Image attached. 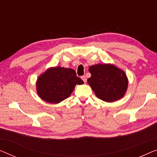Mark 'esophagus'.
<instances>
[{
    "mask_svg": "<svg viewBox=\"0 0 157 157\" xmlns=\"http://www.w3.org/2000/svg\"><path fill=\"white\" fill-rule=\"evenodd\" d=\"M81 78H82V79L84 82H86V78L85 76H82Z\"/></svg>",
    "mask_w": 157,
    "mask_h": 157,
    "instance_id": "1",
    "label": "esophagus"
}]
</instances>
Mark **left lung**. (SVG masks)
Segmentation results:
<instances>
[{
  "label": "left lung",
  "mask_w": 157,
  "mask_h": 157,
  "mask_svg": "<svg viewBox=\"0 0 157 157\" xmlns=\"http://www.w3.org/2000/svg\"><path fill=\"white\" fill-rule=\"evenodd\" d=\"M91 78L87 83L97 98L106 102L121 99L128 90V79L125 72L111 63L96 64L89 67Z\"/></svg>",
  "instance_id": "left-lung-1"
}]
</instances>
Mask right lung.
I'll return each mask as SVG.
<instances>
[{
  "instance_id": "right-lung-1",
  "label": "right lung",
  "mask_w": 157,
  "mask_h": 157,
  "mask_svg": "<svg viewBox=\"0 0 157 157\" xmlns=\"http://www.w3.org/2000/svg\"><path fill=\"white\" fill-rule=\"evenodd\" d=\"M84 82L72 68L51 67L41 73L36 80V92L44 101L58 104L68 98L76 85Z\"/></svg>"
}]
</instances>
